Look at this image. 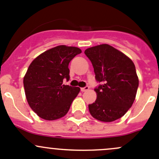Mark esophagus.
Masks as SVG:
<instances>
[{
    "label": "esophagus",
    "mask_w": 159,
    "mask_h": 159,
    "mask_svg": "<svg viewBox=\"0 0 159 159\" xmlns=\"http://www.w3.org/2000/svg\"><path fill=\"white\" fill-rule=\"evenodd\" d=\"M89 89V86H85V87H84V88H81V92H85V91H88Z\"/></svg>",
    "instance_id": "esophagus-1"
}]
</instances>
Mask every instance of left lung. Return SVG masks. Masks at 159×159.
Returning a JSON list of instances; mask_svg holds the SVG:
<instances>
[{"label": "left lung", "instance_id": "1", "mask_svg": "<svg viewBox=\"0 0 159 159\" xmlns=\"http://www.w3.org/2000/svg\"><path fill=\"white\" fill-rule=\"evenodd\" d=\"M94 67L97 98L89 105L91 115L102 122L121 118L133 105L139 81L133 61L108 44L90 47L84 51Z\"/></svg>", "mask_w": 159, "mask_h": 159}]
</instances>
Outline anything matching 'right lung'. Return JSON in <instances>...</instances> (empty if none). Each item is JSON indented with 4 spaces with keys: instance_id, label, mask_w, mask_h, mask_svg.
<instances>
[{
    "instance_id": "add662e5",
    "label": "right lung",
    "mask_w": 159,
    "mask_h": 159,
    "mask_svg": "<svg viewBox=\"0 0 159 159\" xmlns=\"http://www.w3.org/2000/svg\"><path fill=\"white\" fill-rule=\"evenodd\" d=\"M81 53L78 47L58 46L37 57L29 65L23 80L26 99L42 119L54 120L68 112L80 88L65 85L63 81H69V63Z\"/></svg>"
}]
</instances>
